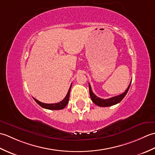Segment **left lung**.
<instances>
[{"label":"left lung","instance_id":"obj_1","mask_svg":"<svg viewBox=\"0 0 155 155\" xmlns=\"http://www.w3.org/2000/svg\"><path fill=\"white\" fill-rule=\"evenodd\" d=\"M131 81H132V80H131ZM131 81H130L129 85H128V88H127V90L125 91L123 93H122L121 94L118 95V96H116V97L107 98V99H103V98H101L99 97H98L97 96H96V95L93 93V91H92L90 84L88 83V87H89V93H90V97H91V100L95 104H97V106L102 107L113 106V105H114L117 103H119L123 99L124 97L126 96V94H127L128 89H129L130 86Z\"/></svg>","mask_w":155,"mask_h":155}]
</instances>
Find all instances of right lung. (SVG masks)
<instances>
[{
  "label": "right lung",
  "mask_w": 155,
  "mask_h": 155,
  "mask_svg": "<svg viewBox=\"0 0 155 155\" xmlns=\"http://www.w3.org/2000/svg\"><path fill=\"white\" fill-rule=\"evenodd\" d=\"M71 87L69 88L68 91L67 93V94L66 95L65 98H64L63 100L61 101V102L57 103H53V104H47V103H41V102L38 101V100L36 99V98H33L34 100L36 101L38 104L40 105V106L42 108H46V109H49V110H61V109H63V108L67 106L68 101H69V96H70V91H71Z\"/></svg>",
  "instance_id": "obj_1"
}]
</instances>
